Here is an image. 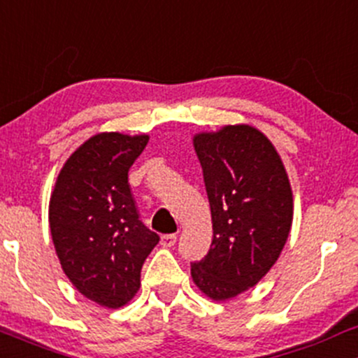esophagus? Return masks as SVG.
<instances>
[{
    "label": "esophagus",
    "mask_w": 358,
    "mask_h": 358,
    "mask_svg": "<svg viewBox=\"0 0 358 358\" xmlns=\"http://www.w3.org/2000/svg\"><path fill=\"white\" fill-rule=\"evenodd\" d=\"M176 242H178V236H176L174 233L160 236V245H162V247H172V245H176Z\"/></svg>",
    "instance_id": "obj_1"
}]
</instances>
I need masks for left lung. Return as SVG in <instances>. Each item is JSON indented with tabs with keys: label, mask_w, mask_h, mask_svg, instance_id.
I'll return each mask as SVG.
<instances>
[{
	"label": "left lung",
	"mask_w": 358,
	"mask_h": 358,
	"mask_svg": "<svg viewBox=\"0 0 358 358\" xmlns=\"http://www.w3.org/2000/svg\"><path fill=\"white\" fill-rule=\"evenodd\" d=\"M211 208L213 240L191 275L208 298L254 287L279 259L292 223V191L271 140L248 125L194 136Z\"/></svg>",
	"instance_id": "1"
}]
</instances>
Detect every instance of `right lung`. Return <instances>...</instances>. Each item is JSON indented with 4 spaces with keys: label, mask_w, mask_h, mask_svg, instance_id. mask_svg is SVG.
Listing matches in <instances>:
<instances>
[{
    "label": "right lung",
    "mask_w": 358,
    "mask_h": 358,
    "mask_svg": "<svg viewBox=\"0 0 358 358\" xmlns=\"http://www.w3.org/2000/svg\"><path fill=\"white\" fill-rule=\"evenodd\" d=\"M147 143V135L91 136L64 164L50 198L60 266L81 294L106 308L134 298L143 262L159 243L140 220L128 182Z\"/></svg>",
    "instance_id": "right-lung-1"
}]
</instances>
